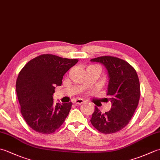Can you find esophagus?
I'll use <instances>...</instances> for the list:
<instances>
[{"label":"esophagus","instance_id":"obj_1","mask_svg":"<svg viewBox=\"0 0 160 160\" xmlns=\"http://www.w3.org/2000/svg\"><path fill=\"white\" fill-rule=\"evenodd\" d=\"M84 102V100L83 99H80H80L75 100L73 102L75 104H82Z\"/></svg>","mask_w":160,"mask_h":160}]
</instances>
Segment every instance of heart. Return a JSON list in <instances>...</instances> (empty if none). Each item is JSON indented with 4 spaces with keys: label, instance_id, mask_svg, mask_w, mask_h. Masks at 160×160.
Masks as SVG:
<instances>
[{
    "label": "heart",
    "instance_id": "heart-1",
    "mask_svg": "<svg viewBox=\"0 0 160 160\" xmlns=\"http://www.w3.org/2000/svg\"><path fill=\"white\" fill-rule=\"evenodd\" d=\"M90 67H96L95 65H92V66H90Z\"/></svg>",
    "mask_w": 160,
    "mask_h": 160
}]
</instances>
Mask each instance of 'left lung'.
Here are the masks:
<instances>
[{
    "label": "left lung",
    "instance_id": "left-lung-1",
    "mask_svg": "<svg viewBox=\"0 0 160 160\" xmlns=\"http://www.w3.org/2000/svg\"><path fill=\"white\" fill-rule=\"evenodd\" d=\"M91 61L106 67L109 78L106 99L112 104L111 110L104 113L95 106L91 122L102 133H113L125 127L133 115L140 97V81L136 71L124 60L101 56Z\"/></svg>",
    "mask_w": 160,
    "mask_h": 160
}]
</instances>
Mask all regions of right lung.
<instances>
[{
	"mask_svg": "<svg viewBox=\"0 0 160 160\" xmlns=\"http://www.w3.org/2000/svg\"><path fill=\"white\" fill-rule=\"evenodd\" d=\"M78 62L42 54L29 61L20 71L16 89L20 112L33 130L50 134L63 124L72 102L55 104L53 95L56 87L62 84L64 73Z\"/></svg>",
	"mask_w": 160,
	"mask_h": 160,
	"instance_id": "1",
	"label": "right lung"
}]
</instances>
